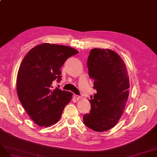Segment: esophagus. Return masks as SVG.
<instances>
[{
	"mask_svg": "<svg viewBox=\"0 0 157 157\" xmlns=\"http://www.w3.org/2000/svg\"><path fill=\"white\" fill-rule=\"evenodd\" d=\"M74 97L76 99V100H81L82 98V97H80V96H78V95H77V94H74Z\"/></svg>",
	"mask_w": 157,
	"mask_h": 157,
	"instance_id": "1",
	"label": "esophagus"
}]
</instances>
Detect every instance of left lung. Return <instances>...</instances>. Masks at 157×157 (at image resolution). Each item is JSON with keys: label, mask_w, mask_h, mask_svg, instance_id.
Instances as JSON below:
<instances>
[{"label": "left lung", "mask_w": 157, "mask_h": 157, "mask_svg": "<svg viewBox=\"0 0 157 157\" xmlns=\"http://www.w3.org/2000/svg\"><path fill=\"white\" fill-rule=\"evenodd\" d=\"M87 67L97 93L90 97V111L83 115V123L96 132H105L117 124L127 102L130 90L127 68L117 53L100 48L90 52Z\"/></svg>", "instance_id": "1"}]
</instances>
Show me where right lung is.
Segmentation results:
<instances>
[{
    "label": "right lung",
    "instance_id": "add662e5",
    "mask_svg": "<svg viewBox=\"0 0 157 157\" xmlns=\"http://www.w3.org/2000/svg\"><path fill=\"white\" fill-rule=\"evenodd\" d=\"M66 45L44 43L25 55L17 72V93L20 102L34 122L41 127L57 123L73 94L58 88L52 82L61 79L60 69L68 58L77 54Z\"/></svg>",
    "mask_w": 157,
    "mask_h": 157
}]
</instances>
